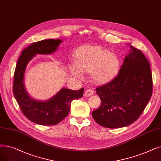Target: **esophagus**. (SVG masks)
Wrapping results in <instances>:
<instances>
[{
	"label": "esophagus",
	"mask_w": 161,
	"mask_h": 161,
	"mask_svg": "<svg viewBox=\"0 0 161 161\" xmlns=\"http://www.w3.org/2000/svg\"><path fill=\"white\" fill-rule=\"evenodd\" d=\"M94 92L93 90L92 89H87L86 91V92L84 93V95L86 97H89V96H92Z\"/></svg>",
	"instance_id": "esophagus-1"
}]
</instances>
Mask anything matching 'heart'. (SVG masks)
<instances>
[{"label":"heart","mask_w":161,"mask_h":161,"mask_svg":"<svg viewBox=\"0 0 161 161\" xmlns=\"http://www.w3.org/2000/svg\"><path fill=\"white\" fill-rule=\"evenodd\" d=\"M76 64L70 66L71 72L82 78L83 72H92L93 80L104 83L114 78L119 72L121 62L115 54L101 47H83L75 53Z\"/></svg>","instance_id":"heart-1"}]
</instances>
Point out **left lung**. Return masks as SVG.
<instances>
[{
    "label": "left lung",
    "instance_id": "obj_1",
    "mask_svg": "<svg viewBox=\"0 0 161 161\" xmlns=\"http://www.w3.org/2000/svg\"><path fill=\"white\" fill-rule=\"evenodd\" d=\"M131 47L118 75L96 88L101 106L92 112L95 122L103 127L117 128L136 121L153 92L150 64L142 51Z\"/></svg>",
    "mask_w": 161,
    "mask_h": 161
}]
</instances>
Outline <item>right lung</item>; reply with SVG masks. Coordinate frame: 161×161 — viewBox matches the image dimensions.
<instances>
[{"mask_svg": "<svg viewBox=\"0 0 161 161\" xmlns=\"http://www.w3.org/2000/svg\"><path fill=\"white\" fill-rule=\"evenodd\" d=\"M60 39H45L33 43L23 50L18 60L14 76L13 93L21 110L30 121L40 125H56L63 120L70 110L73 100L82 97L83 88L74 91L62 88L47 101L35 100L27 93L24 74L27 64L36 54H49L57 49Z\"/></svg>", "mask_w": 161, "mask_h": 161, "instance_id": "1", "label": "right lung"}]
</instances>
